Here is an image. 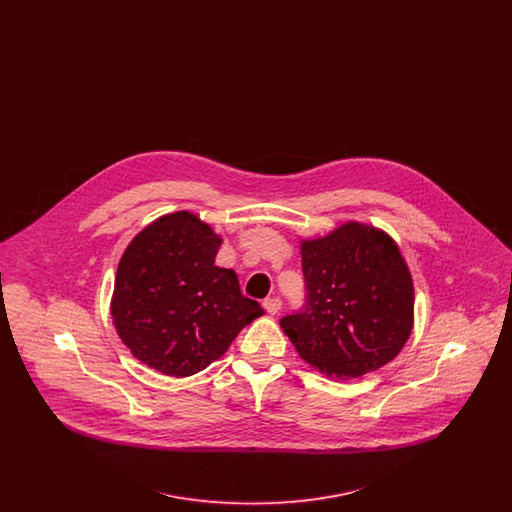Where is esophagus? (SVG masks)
Segmentation results:
<instances>
[{"label": "esophagus", "mask_w": 512, "mask_h": 512, "mask_svg": "<svg viewBox=\"0 0 512 512\" xmlns=\"http://www.w3.org/2000/svg\"><path fill=\"white\" fill-rule=\"evenodd\" d=\"M263 307H265V311H267L268 315H278L280 309H282V301H280L278 297H267V299L263 301Z\"/></svg>", "instance_id": "esophagus-1"}]
</instances>
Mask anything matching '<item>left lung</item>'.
Here are the masks:
<instances>
[{
    "mask_svg": "<svg viewBox=\"0 0 512 512\" xmlns=\"http://www.w3.org/2000/svg\"><path fill=\"white\" fill-rule=\"evenodd\" d=\"M307 299L280 320L299 357L340 380L388 365L409 340L413 278L390 236L345 222L301 242Z\"/></svg>",
    "mask_w": 512,
    "mask_h": 512,
    "instance_id": "obj_1",
    "label": "left lung"
}]
</instances>
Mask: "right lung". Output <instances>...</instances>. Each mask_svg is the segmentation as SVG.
<instances>
[{
  "mask_svg": "<svg viewBox=\"0 0 512 512\" xmlns=\"http://www.w3.org/2000/svg\"><path fill=\"white\" fill-rule=\"evenodd\" d=\"M219 234L176 211L146 226L122 253L111 315L130 353L167 376H192L226 353L265 311L215 265Z\"/></svg>",
  "mask_w": 512,
  "mask_h": 512,
  "instance_id": "right-lung-1",
  "label": "right lung"
}]
</instances>
